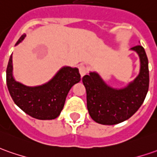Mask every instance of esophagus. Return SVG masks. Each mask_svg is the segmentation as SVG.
<instances>
[{
	"instance_id": "1",
	"label": "esophagus",
	"mask_w": 157,
	"mask_h": 157,
	"mask_svg": "<svg viewBox=\"0 0 157 157\" xmlns=\"http://www.w3.org/2000/svg\"><path fill=\"white\" fill-rule=\"evenodd\" d=\"M79 72H80L82 76H84L87 73V68L85 65L81 64L79 66Z\"/></svg>"
}]
</instances>
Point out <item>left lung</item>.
<instances>
[{
  "instance_id": "8db88e82",
  "label": "left lung",
  "mask_w": 157,
  "mask_h": 157,
  "mask_svg": "<svg viewBox=\"0 0 157 157\" xmlns=\"http://www.w3.org/2000/svg\"><path fill=\"white\" fill-rule=\"evenodd\" d=\"M140 57V73L127 87L114 89L107 86L95 72L82 77L87 92V106L90 117L101 124L121 123L134 114L149 90V66L145 51L142 45L132 48Z\"/></svg>"
}]
</instances>
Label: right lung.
<instances>
[{
  "mask_svg": "<svg viewBox=\"0 0 157 157\" xmlns=\"http://www.w3.org/2000/svg\"><path fill=\"white\" fill-rule=\"evenodd\" d=\"M25 37L23 34L15 45ZM12 55L7 67V86L13 101L25 113L38 119H54L60 114L70 88L81 81L78 69L63 67L49 82L38 87H27L13 77Z\"/></svg>",
  "mask_w": 157,
  "mask_h": 157,
  "instance_id": "1",
  "label": "right lung"
}]
</instances>
